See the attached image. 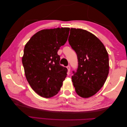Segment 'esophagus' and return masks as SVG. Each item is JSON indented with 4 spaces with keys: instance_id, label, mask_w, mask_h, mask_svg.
Instances as JSON below:
<instances>
[{
    "instance_id": "1",
    "label": "esophagus",
    "mask_w": 127,
    "mask_h": 127,
    "mask_svg": "<svg viewBox=\"0 0 127 127\" xmlns=\"http://www.w3.org/2000/svg\"><path fill=\"white\" fill-rule=\"evenodd\" d=\"M67 69H68V73L70 72V66H68L67 67Z\"/></svg>"
}]
</instances>
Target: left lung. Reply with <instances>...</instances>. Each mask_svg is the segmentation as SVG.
<instances>
[{
    "label": "left lung",
    "mask_w": 127,
    "mask_h": 127,
    "mask_svg": "<svg viewBox=\"0 0 127 127\" xmlns=\"http://www.w3.org/2000/svg\"><path fill=\"white\" fill-rule=\"evenodd\" d=\"M69 44L78 58V68L72 76L76 93L88 98L103 87L109 72V55L102 42L86 30L71 28Z\"/></svg>",
    "instance_id": "1"
}]
</instances>
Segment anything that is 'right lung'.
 Instances as JSON below:
<instances>
[{"instance_id":"add662e5","label":"right lung","mask_w":127,"mask_h":127,"mask_svg":"<svg viewBox=\"0 0 127 127\" xmlns=\"http://www.w3.org/2000/svg\"><path fill=\"white\" fill-rule=\"evenodd\" d=\"M69 28L40 31L27 42L22 57L27 80L34 92L45 98L58 94L67 69L59 64L57 52L67 41Z\"/></svg>"}]
</instances>
